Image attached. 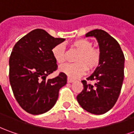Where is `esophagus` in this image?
<instances>
[{"mask_svg":"<svg viewBox=\"0 0 134 134\" xmlns=\"http://www.w3.org/2000/svg\"><path fill=\"white\" fill-rule=\"evenodd\" d=\"M67 82L68 83H72L74 82V80H72V79H67Z\"/></svg>","mask_w":134,"mask_h":134,"instance_id":"34e87169","label":"esophagus"}]
</instances>
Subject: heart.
I'll list each match as a JSON object with an SVG mask.
<instances>
[{
	"label": "heart",
	"instance_id": "1",
	"mask_svg": "<svg viewBox=\"0 0 134 134\" xmlns=\"http://www.w3.org/2000/svg\"><path fill=\"white\" fill-rule=\"evenodd\" d=\"M71 47L78 54L75 57L76 63L66 64L59 68V71L70 79H77L89 71H93L99 66L101 53L98 48L92 47V42L86 39H79L71 43ZM52 54L55 62L63 64L67 61V52L62 44L55 45L52 49Z\"/></svg>",
	"mask_w": 134,
	"mask_h": 134
}]
</instances>
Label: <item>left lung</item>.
<instances>
[{"label":"left lung","mask_w":134,"mask_h":134,"mask_svg":"<svg viewBox=\"0 0 134 134\" xmlns=\"http://www.w3.org/2000/svg\"><path fill=\"white\" fill-rule=\"evenodd\" d=\"M86 36L97 39L101 59L94 72L86 79L94 83L82 81L83 90L78 94L77 100L86 111L99 115L109 111L119 98L124 79L125 57L117 41L105 31L92 30Z\"/></svg>","instance_id":"obj_1"}]
</instances>
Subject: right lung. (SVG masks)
<instances>
[{"instance_id": "obj_1", "label": "right lung", "mask_w": 134, "mask_h": 134, "mask_svg": "<svg viewBox=\"0 0 134 134\" xmlns=\"http://www.w3.org/2000/svg\"><path fill=\"white\" fill-rule=\"evenodd\" d=\"M65 40L54 38L43 29L33 30L14 46L9 58V81L14 98L25 111L41 114L51 109L67 75L47 79L57 70L52 49Z\"/></svg>"}]
</instances>
